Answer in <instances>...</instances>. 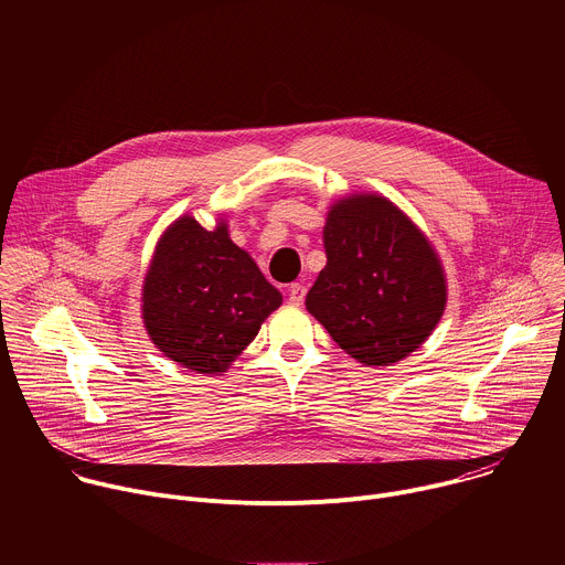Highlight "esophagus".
I'll list each match as a JSON object with an SVG mask.
<instances>
[{"label":"esophagus","mask_w":565,"mask_h":565,"mask_svg":"<svg viewBox=\"0 0 565 565\" xmlns=\"http://www.w3.org/2000/svg\"><path fill=\"white\" fill-rule=\"evenodd\" d=\"M303 297H306V286L303 284H290L288 286V299L292 303H301Z\"/></svg>","instance_id":"34e87169"}]
</instances>
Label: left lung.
<instances>
[{
  "label": "left lung",
  "mask_w": 565,
  "mask_h": 565,
  "mask_svg": "<svg viewBox=\"0 0 565 565\" xmlns=\"http://www.w3.org/2000/svg\"><path fill=\"white\" fill-rule=\"evenodd\" d=\"M308 312L364 366H388L431 335L447 303L443 264L418 225L380 194L340 199Z\"/></svg>",
  "instance_id": "8db88e82"
}]
</instances>
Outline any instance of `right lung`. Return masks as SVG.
Wrapping results in <instances>:
<instances>
[{
  "label": "right lung",
  "instance_id": "1",
  "mask_svg": "<svg viewBox=\"0 0 565 565\" xmlns=\"http://www.w3.org/2000/svg\"><path fill=\"white\" fill-rule=\"evenodd\" d=\"M281 306V292L262 275L218 221L205 230L177 218L158 238L142 284L145 329L166 358L221 375Z\"/></svg>",
  "mask_w": 565,
  "mask_h": 565
}]
</instances>
